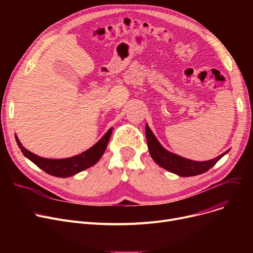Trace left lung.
Here are the masks:
<instances>
[{"label":"left lung","instance_id":"left-lung-1","mask_svg":"<svg viewBox=\"0 0 253 253\" xmlns=\"http://www.w3.org/2000/svg\"><path fill=\"white\" fill-rule=\"evenodd\" d=\"M145 136H147L149 151L152 158L154 159V161L164 169L172 172V173H175L179 176L184 177L204 173V172L208 171L211 167H213L223 155L228 153L227 151L220 156L216 157L215 159H212V160L209 161L197 162L189 160V159H184L166 151L159 143V141L153 134V132L149 128L148 124L145 125Z\"/></svg>","mask_w":253,"mask_h":253}]
</instances>
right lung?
Segmentation results:
<instances>
[{
	"label": "right lung",
	"mask_w": 253,
	"mask_h": 253,
	"mask_svg": "<svg viewBox=\"0 0 253 253\" xmlns=\"http://www.w3.org/2000/svg\"><path fill=\"white\" fill-rule=\"evenodd\" d=\"M112 131L113 130L111 128L103 135V137H101V139L88 151L73 158L60 159V160H53V159H45L39 157L24 149L18 140L17 136L15 138L22 154L26 158H29L39 168L44 170L46 173L57 177H69L93 166L99 160L106 149V145L109 143Z\"/></svg>",
	"instance_id": "obj_1"
}]
</instances>
